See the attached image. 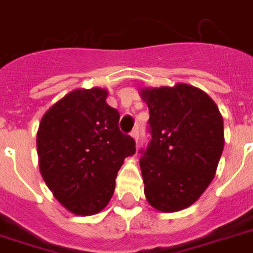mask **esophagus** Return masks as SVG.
<instances>
[{
  "label": "esophagus",
  "instance_id": "esophagus-1",
  "mask_svg": "<svg viewBox=\"0 0 253 253\" xmlns=\"http://www.w3.org/2000/svg\"><path fill=\"white\" fill-rule=\"evenodd\" d=\"M131 136L138 142V139H139V130H138V127H135L134 130L131 131Z\"/></svg>",
  "mask_w": 253,
  "mask_h": 253
}]
</instances>
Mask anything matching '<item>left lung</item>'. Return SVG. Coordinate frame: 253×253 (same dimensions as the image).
Returning a JSON list of instances; mask_svg holds the SVG:
<instances>
[{"label": "left lung", "mask_w": 253, "mask_h": 253, "mask_svg": "<svg viewBox=\"0 0 253 253\" xmlns=\"http://www.w3.org/2000/svg\"><path fill=\"white\" fill-rule=\"evenodd\" d=\"M151 142L140 150L144 194L152 208L180 211L214 178L224 147L223 118L205 91L188 84L144 87Z\"/></svg>", "instance_id": "obj_1"}]
</instances>
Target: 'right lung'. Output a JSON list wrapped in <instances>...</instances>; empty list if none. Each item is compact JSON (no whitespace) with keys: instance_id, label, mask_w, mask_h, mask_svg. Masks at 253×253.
<instances>
[{"instance_id":"1","label":"right lung","mask_w":253,"mask_h":253,"mask_svg":"<svg viewBox=\"0 0 253 253\" xmlns=\"http://www.w3.org/2000/svg\"><path fill=\"white\" fill-rule=\"evenodd\" d=\"M107 90L76 89L47 110L37 148L43 180L65 209L93 215L106 208L115 177L135 140L118 127L119 113L106 103Z\"/></svg>"}]
</instances>
